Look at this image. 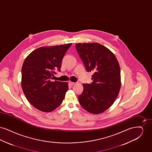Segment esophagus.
Segmentation results:
<instances>
[{"instance_id":"1","label":"esophagus","mask_w":152,"mask_h":152,"mask_svg":"<svg viewBox=\"0 0 152 152\" xmlns=\"http://www.w3.org/2000/svg\"><path fill=\"white\" fill-rule=\"evenodd\" d=\"M74 84H75V83H73V82H71V81L69 82V85L71 86H72Z\"/></svg>"}]
</instances>
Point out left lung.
<instances>
[{
  "mask_svg": "<svg viewBox=\"0 0 152 152\" xmlns=\"http://www.w3.org/2000/svg\"><path fill=\"white\" fill-rule=\"evenodd\" d=\"M76 50L88 72L94 73L91 84H83L78 99L89 113L99 114L113 104L121 87L120 68L115 55L100 44L78 43Z\"/></svg>",
  "mask_w": 152,
  "mask_h": 152,
  "instance_id": "8db88e82",
  "label": "left lung"
}]
</instances>
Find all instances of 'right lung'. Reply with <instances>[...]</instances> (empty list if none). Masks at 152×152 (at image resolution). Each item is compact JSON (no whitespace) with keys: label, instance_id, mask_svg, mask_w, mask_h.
<instances>
[{"label":"right lung","instance_id":"add662e5","mask_svg":"<svg viewBox=\"0 0 152 152\" xmlns=\"http://www.w3.org/2000/svg\"><path fill=\"white\" fill-rule=\"evenodd\" d=\"M71 45L39 48L32 52L23 63V91L28 101L40 111H53L64 99L68 83L51 80L56 71L60 72L63 58Z\"/></svg>","mask_w":152,"mask_h":152}]
</instances>
